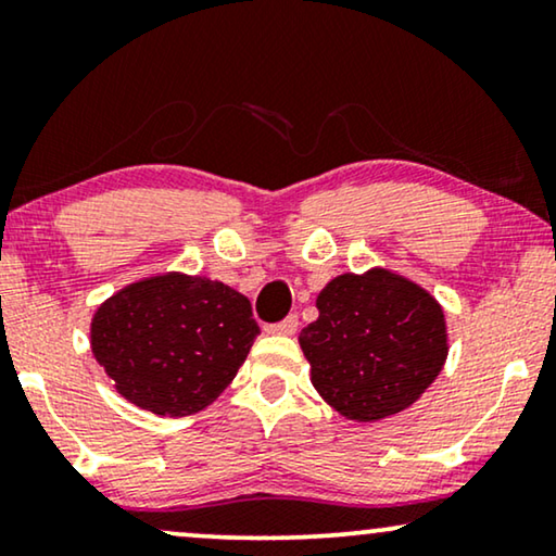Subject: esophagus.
Returning a JSON list of instances; mask_svg holds the SVG:
<instances>
[{
    "mask_svg": "<svg viewBox=\"0 0 556 556\" xmlns=\"http://www.w3.org/2000/svg\"><path fill=\"white\" fill-rule=\"evenodd\" d=\"M265 331L276 333V337H293V333L299 331V316H288L283 321L265 326Z\"/></svg>",
    "mask_w": 556,
    "mask_h": 556,
    "instance_id": "esophagus-1",
    "label": "esophagus"
}]
</instances>
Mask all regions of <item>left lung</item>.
<instances>
[{"instance_id": "8db88e82", "label": "left lung", "mask_w": 556, "mask_h": 556, "mask_svg": "<svg viewBox=\"0 0 556 556\" xmlns=\"http://www.w3.org/2000/svg\"><path fill=\"white\" fill-rule=\"evenodd\" d=\"M299 344L324 402L354 422L397 415L447 359L445 311L420 283L387 268L344 273L316 299Z\"/></svg>"}]
</instances>
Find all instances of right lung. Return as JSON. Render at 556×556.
I'll use <instances>...</instances> for the list:
<instances>
[{
  "label": "right lung",
  "mask_w": 556,
  "mask_h": 556,
  "mask_svg": "<svg viewBox=\"0 0 556 556\" xmlns=\"http://www.w3.org/2000/svg\"><path fill=\"white\" fill-rule=\"evenodd\" d=\"M257 333L245 295L172 270L105 299L90 321V349L121 397L159 417H185L223 394Z\"/></svg>",
  "instance_id": "add662e5"
}]
</instances>
